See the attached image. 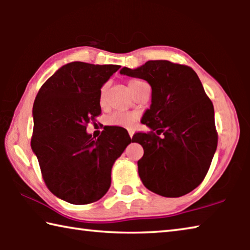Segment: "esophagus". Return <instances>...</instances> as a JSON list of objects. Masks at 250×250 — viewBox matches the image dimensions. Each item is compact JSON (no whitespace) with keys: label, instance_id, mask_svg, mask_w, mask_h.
Instances as JSON below:
<instances>
[{"label":"esophagus","instance_id":"1","mask_svg":"<svg viewBox=\"0 0 250 250\" xmlns=\"http://www.w3.org/2000/svg\"><path fill=\"white\" fill-rule=\"evenodd\" d=\"M133 134H134V132L133 131H129V135H130V138L132 139V137H133Z\"/></svg>","mask_w":250,"mask_h":250}]
</instances>
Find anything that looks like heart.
I'll use <instances>...</instances> for the list:
<instances>
[{"instance_id":"heart-1","label":"heart","mask_w":250,"mask_h":250,"mask_svg":"<svg viewBox=\"0 0 250 250\" xmlns=\"http://www.w3.org/2000/svg\"><path fill=\"white\" fill-rule=\"evenodd\" d=\"M146 83L143 80L140 79H130L128 83V87L131 92H133L139 86ZM105 95H107V84H104L100 89L99 95V103L101 105L105 104ZM137 120V115L133 113H125V112H115L108 118V124L110 125L117 126H125V128H130L132 126L134 121Z\"/></svg>"}]
</instances>
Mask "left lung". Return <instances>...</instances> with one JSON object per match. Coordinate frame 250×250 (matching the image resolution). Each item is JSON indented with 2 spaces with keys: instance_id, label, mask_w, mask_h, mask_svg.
Segmentation results:
<instances>
[{
  "instance_id": "left-lung-1",
  "label": "left lung",
  "mask_w": 250,
  "mask_h": 250,
  "mask_svg": "<svg viewBox=\"0 0 250 250\" xmlns=\"http://www.w3.org/2000/svg\"><path fill=\"white\" fill-rule=\"evenodd\" d=\"M121 75L146 80L152 88L150 109L141 122L151 132H138L133 142L145 150L139 175L147 189L180 197L204 180L217 147L214 107L191 67L149 61Z\"/></svg>"
}]
</instances>
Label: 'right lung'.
<instances>
[{"label": "right lung", "mask_w": 250, "mask_h": 250, "mask_svg": "<svg viewBox=\"0 0 250 250\" xmlns=\"http://www.w3.org/2000/svg\"><path fill=\"white\" fill-rule=\"evenodd\" d=\"M119 68L69 62L46 80L34 101L32 150L49 191L70 204H89L108 192L113 163L131 143L121 126H104L98 139L86 131L101 113V87Z\"/></svg>", "instance_id": "add662e5"}]
</instances>
